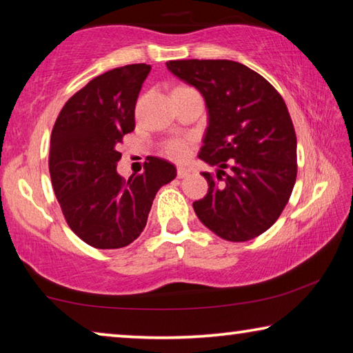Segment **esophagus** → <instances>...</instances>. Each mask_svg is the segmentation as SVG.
I'll return each instance as SVG.
<instances>
[{"mask_svg": "<svg viewBox=\"0 0 353 353\" xmlns=\"http://www.w3.org/2000/svg\"><path fill=\"white\" fill-rule=\"evenodd\" d=\"M188 174H190V170H188V168H183V166H179V168H177V177H179V179L187 177Z\"/></svg>", "mask_w": 353, "mask_h": 353, "instance_id": "obj_1", "label": "esophagus"}]
</instances>
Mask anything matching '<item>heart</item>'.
Listing matches in <instances>:
<instances>
[{"mask_svg":"<svg viewBox=\"0 0 353 353\" xmlns=\"http://www.w3.org/2000/svg\"><path fill=\"white\" fill-rule=\"evenodd\" d=\"M191 148H193V141H191V139H187V137H183V139H174L166 143L165 154L168 155L170 159L176 160V162H182V160L188 159V155L191 154Z\"/></svg>","mask_w":353,"mask_h":353,"instance_id":"heart-1","label":"heart"}]
</instances>
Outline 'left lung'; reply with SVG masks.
<instances>
[{"label":"left lung","instance_id":"obj_1","mask_svg":"<svg viewBox=\"0 0 353 353\" xmlns=\"http://www.w3.org/2000/svg\"><path fill=\"white\" fill-rule=\"evenodd\" d=\"M179 79L198 88L208 109L199 159L208 191L193 202L201 223L227 241L261 235L288 204L297 176L290 112L265 77L234 61H170Z\"/></svg>","mask_w":353,"mask_h":353}]
</instances>
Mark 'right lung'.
<instances>
[{
    "label": "right lung",
    "mask_w": 353,
    "mask_h": 353,
    "mask_svg": "<svg viewBox=\"0 0 353 353\" xmlns=\"http://www.w3.org/2000/svg\"><path fill=\"white\" fill-rule=\"evenodd\" d=\"M151 65L132 63L94 77L74 93L51 132L50 174L70 229L97 249H119L140 236L174 165L148 157L128 181L117 172L123 137L135 129V104Z\"/></svg>",
    "instance_id": "right-lung-1"
}]
</instances>
